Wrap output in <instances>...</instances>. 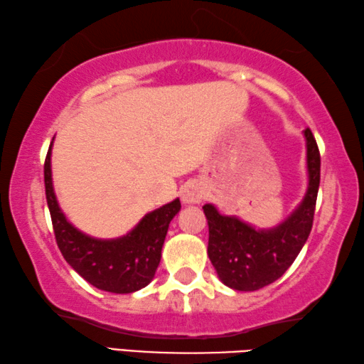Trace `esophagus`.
<instances>
[{
	"instance_id": "34e87169",
	"label": "esophagus",
	"mask_w": 364,
	"mask_h": 364,
	"mask_svg": "<svg viewBox=\"0 0 364 364\" xmlns=\"http://www.w3.org/2000/svg\"><path fill=\"white\" fill-rule=\"evenodd\" d=\"M205 199V189L199 181H189L181 188V200L184 204H199Z\"/></svg>"
}]
</instances>
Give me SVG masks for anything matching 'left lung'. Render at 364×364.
Wrapping results in <instances>:
<instances>
[{
  "label": "left lung",
  "mask_w": 364,
  "mask_h": 364,
  "mask_svg": "<svg viewBox=\"0 0 364 364\" xmlns=\"http://www.w3.org/2000/svg\"><path fill=\"white\" fill-rule=\"evenodd\" d=\"M306 141L308 189L300 205L278 226L255 230L237 217L221 215L217 207L205 204L208 223L207 254L220 281L234 291H258L279 279L300 254L310 236L315 217L321 173V157L310 128Z\"/></svg>",
  "instance_id": "left-lung-1"
}]
</instances>
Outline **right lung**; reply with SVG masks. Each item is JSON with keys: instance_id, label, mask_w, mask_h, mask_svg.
<instances>
[{"instance_id": "1", "label": "right lung", "mask_w": 364, "mask_h": 364, "mask_svg": "<svg viewBox=\"0 0 364 364\" xmlns=\"http://www.w3.org/2000/svg\"><path fill=\"white\" fill-rule=\"evenodd\" d=\"M51 149L45 160V189L53 230L58 247L65 262L101 291L132 294L146 287L154 279L162 257V245L168 225L180 212V199L165 204L117 239H96L77 230L60 210L51 178Z\"/></svg>"}]
</instances>
